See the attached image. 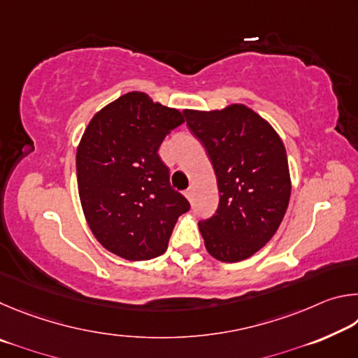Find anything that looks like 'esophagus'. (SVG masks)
Masks as SVG:
<instances>
[{
  "mask_svg": "<svg viewBox=\"0 0 358 358\" xmlns=\"http://www.w3.org/2000/svg\"><path fill=\"white\" fill-rule=\"evenodd\" d=\"M185 196H186L187 201H192V196H194V189H192V187H189V189H186Z\"/></svg>",
  "mask_w": 358,
  "mask_h": 358,
  "instance_id": "esophagus-1",
  "label": "esophagus"
}]
</instances>
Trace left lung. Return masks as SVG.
Wrapping results in <instances>:
<instances>
[{"instance_id": "8db88e82", "label": "left lung", "mask_w": 358, "mask_h": 358, "mask_svg": "<svg viewBox=\"0 0 358 358\" xmlns=\"http://www.w3.org/2000/svg\"><path fill=\"white\" fill-rule=\"evenodd\" d=\"M215 169L220 205L199 222L205 248L221 262H240L268 243L286 215L290 172L286 148L268 121L245 104L185 110Z\"/></svg>"}]
</instances>
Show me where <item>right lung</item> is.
Segmentation results:
<instances>
[{"label":"right lung","mask_w":358,"mask_h":358,"mask_svg":"<svg viewBox=\"0 0 358 358\" xmlns=\"http://www.w3.org/2000/svg\"><path fill=\"white\" fill-rule=\"evenodd\" d=\"M183 112L129 92L93 115L78 142L76 166L83 216L96 240L132 262L167 250L189 202L172 189L157 150Z\"/></svg>","instance_id":"obj_1"}]
</instances>
